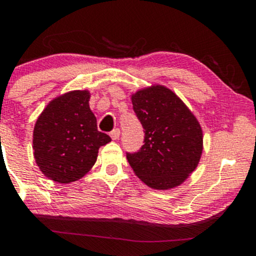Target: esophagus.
Masks as SVG:
<instances>
[{
  "mask_svg": "<svg viewBox=\"0 0 256 256\" xmlns=\"http://www.w3.org/2000/svg\"><path fill=\"white\" fill-rule=\"evenodd\" d=\"M110 137L113 140H116L120 137V130L119 128H114L113 131L110 132Z\"/></svg>",
  "mask_w": 256,
  "mask_h": 256,
  "instance_id": "34e87169",
  "label": "esophagus"
}]
</instances>
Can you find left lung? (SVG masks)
I'll return each instance as SVG.
<instances>
[{"label": "left lung", "mask_w": 256, "mask_h": 256, "mask_svg": "<svg viewBox=\"0 0 256 256\" xmlns=\"http://www.w3.org/2000/svg\"><path fill=\"white\" fill-rule=\"evenodd\" d=\"M131 101L144 128V144L137 152H126L128 164L152 189L178 186L201 158L204 134L200 122L184 102L162 85L138 90Z\"/></svg>", "instance_id": "1"}]
</instances>
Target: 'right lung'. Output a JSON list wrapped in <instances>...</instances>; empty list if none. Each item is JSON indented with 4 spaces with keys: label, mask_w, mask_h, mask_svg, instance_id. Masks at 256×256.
Returning <instances> with one entry per match:
<instances>
[{
    "label": "right lung",
    "mask_w": 256,
    "mask_h": 256,
    "mask_svg": "<svg viewBox=\"0 0 256 256\" xmlns=\"http://www.w3.org/2000/svg\"><path fill=\"white\" fill-rule=\"evenodd\" d=\"M90 92L74 90L46 104L34 128V156L46 177L56 183L78 180L95 165L100 146L110 142L98 130Z\"/></svg>",
    "instance_id": "1"
}]
</instances>
